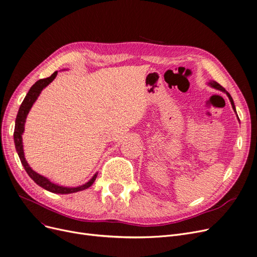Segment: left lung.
I'll use <instances>...</instances> for the list:
<instances>
[{
  "label": "left lung",
  "mask_w": 257,
  "mask_h": 257,
  "mask_svg": "<svg viewBox=\"0 0 257 257\" xmlns=\"http://www.w3.org/2000/svg\"><path fill=\"white\" fill-rule=\"evenodd\" d=\"M210 85H211L212 87H214V88H217V89H220V90H222V91H226V90H225V88H224L222 85H220L218 82H215V81H212V82H210ZM226 93H227V96H228L229 100H230V102H231V105H232L233 110L235 111V106H234V103H233V100H232L231 96H230V94H229L228 92H226ZM235 112H236V111H235Z\"/></svg>",
  "instance_id": "obj_1"
}]
</instances>
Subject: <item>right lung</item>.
<instances>
[{"label": "right lung", "mask_w": 257, "mask_h": 257, "mask_svg": "<svg viewBox=\"0 0 257 257\" xmlns=\"http://www.w3.org/2000/svg\"><path fill=\"white\" fill-rule=\"evenodd\" d=\"M57 76V72L53 73L50 77L45 78V79H40L38 80L37 82H35L34 85H32V87L30 88V90L27 93V96L25 97L23 103L20 106V109L17 115V119H16V127H15V133H13V137H15V144H16V149L17 152L20 156L21 163L24 166L27 174L34 180L35 183H37L39 186L44 187L45 190L54 193V194H71V193H76L79 191H83L85 188L89 187L93 181L96 180L97 174L93 175V177L85 184L78 186V187H63V186H59L52 183L49 179H47L46 177L42 176V175L37 174L36 172H34L28 165V163L26 161V158L24 156V149H23V140H22V134L24 132V126H25V121H26V117L27 114L29 113V110L31 109V107L33 105V103L36 101L37 97L39 96V93L42 92V90L49 85L52 81L55 79V77Z\"/></svg>", "instance_id": "obj_1"}]
</instances>
